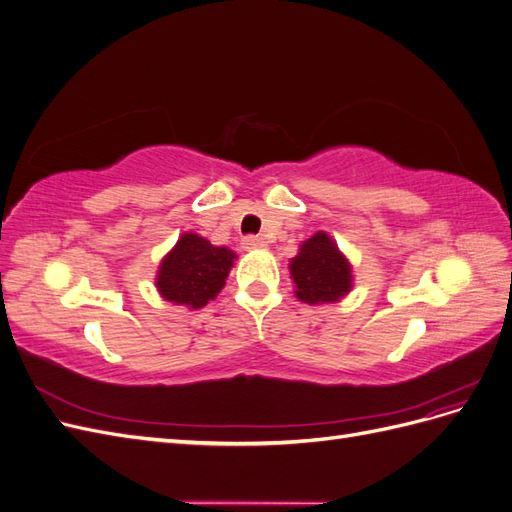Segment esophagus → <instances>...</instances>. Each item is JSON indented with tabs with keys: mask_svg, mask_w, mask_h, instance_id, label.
Listing matches in <instances>:
<instances>
[{
	"mask_svg": "<svg viewBox=\"0 0 512 512\" xmlns=\"http://www.w3.org/2000/svg\"><path fill=\"white\" fill-rule=\"evenodd\" d=\"M241 245H243V250L252 252V250H262V247H267V241L262 239V237H254V235H250V237H245V239L241 241Z\"/></svg>",
	"mask_w": 512,
	"mask_h": 512,
	"instance_id": "esophagus-1",
	"label": "esophagus"
}]
</instances>
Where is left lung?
<instances>
[{
	"label": "left lung",
	"instance_id": "1",
	"mask_svg": "<svg viewBox=\"0 0 512 512\" xmlns=\"http://www.w3.org/2000/svg\"><path fill=\"white\" fill-rule=\"evenodd\" d=\"M288 269L294 294L309 305L335 303L352 288V265L322 230L301 243L299 254L290 260Z\"/></svg>",
	"mask_w": 512,
	"mask_h": 512
}]
</instances>
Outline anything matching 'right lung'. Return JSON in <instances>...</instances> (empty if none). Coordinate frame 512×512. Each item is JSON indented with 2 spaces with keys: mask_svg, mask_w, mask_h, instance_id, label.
<instances>
[{
  "mask_svg": "<svg viewBox=\"0 0 512 512\" xmlns=\"http://www.w3.org/2000/svg\"><path fill=\"white\" fill-rule=\"evenodd\" d=\"M235 258L237 254L228 247L211 245L196 232H185L162 258L156 288L170 303L200 309L218 297Z\"/></svg>",
  "mask_w": 512,
  "mask_h": 512,
  "instance_id": "1",
  "label": "right lung"
}]
</instances>
